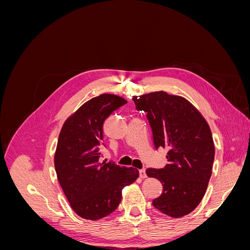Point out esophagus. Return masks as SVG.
<instances>
[{"instance_id": "34e87169", "label": "esophagus", "mask_w": 250, "mask_h": 250, "mask_svg": "<svg viewBox=\"0 0 250 250\" xmlns=\"http://www.w3.org/2000/svg\"><path fill=\"white\" fill-rule=\"evenodd\" d=\"M140 172V177L141 178H146L147 177V174H146V171H145V169H142V170H140L139 171Z\"/></svg>"}]
</instances>
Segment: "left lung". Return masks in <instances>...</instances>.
I'll return each mask as SVG.
<instances>
[{"label":"left lung","mask_w":250,"mask_h":250,"mask_svg":"<svg viewBox=\"0 0 250 250\" xmlns=\"http://www.w3.org/2000/svg\"><path fill=\"white\" fill-rule=\"evenodd\" d=\"M132 100L147 113L155 149H168L165 168L146 170L163 185L153 207L172 218L190 214L206 194L213 169L215 146L208 122L185 98L163 90Z\"/></svg>","instance_id":"8db88e82"}]
</instances>
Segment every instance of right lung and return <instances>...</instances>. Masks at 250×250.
<instances>
[{
    "label": "right lung",
    "mask_w": 250,
    "mask_h": 250,
    "mask_svg": "<svg viewBox=\"0 0 250 250\" xmlns=\"http://www.w3.org/2000/svg\"><path fill=\"white\" fill-rule=\"evenodd\" d=\"M127 101L111 94L88 100L66 119L54 155L57 178L71 208L86 220L111 214L122 199V188L134 183L139 171L101 163L103 124Z\"/></svg>",
    "instance_id": "add662e5"
}]
</instances>
